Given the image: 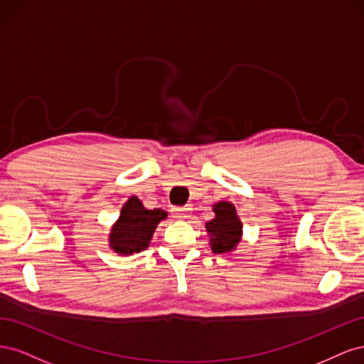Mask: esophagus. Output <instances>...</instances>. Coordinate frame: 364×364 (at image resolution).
<instances>
[{
    "mask_svg": "<svg viewBox=\"0 0 364 364\" xmlns=\"http://www.w3.org/2000/svg\"><path fill=\"white\" fill-rule=\"evenodd\" d=\"M171 215H173L174 218H178V220H183V218H186V217H190V208H186V206L174 208L173 211H171Z\"/></svg>",
    "mask_w": 364,
    "mask_h": 364,
    "instance_id": "esophagus-1",
    "label": "esophagus"
}]
</instances>
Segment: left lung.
<instances>
[{"instance_id":"8db88e82","label":"left lung","mask_w":364,"mask_h":364,"mask_svg":"<svg viewBox=\"0 0 364 364\" xmlns=\"http://www.w3.org/2000/svg\"><path fill=\"white\" fill-rule=\"evenodd\" d=\"M214 213L215 218L205 225L211 237V249L214 253L230 252L240 243L241 237V222L235 208L228 202H220L214 205Z\"/></svg>"}]
</instances>
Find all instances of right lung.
Instances as JSON below:
<instances>
[{
	"label": "right lung",
	"instance_id": "1",
	"mask_svg": "<svg viewBox=\"0 0 364 364\" xmlns=\"http://www.w3.org/2000/svg\"><path fill=\"white\" fill-rule=\"evenodd\" d=\"M167 217L162 209H146L138 197H130L121 209L118 222L111 232V247L121 253L130 255L134 252L144 250L161 220Z\"/></svg>",
	"mask_w": 364,
	"mask_h": 364
}]
</instances>
